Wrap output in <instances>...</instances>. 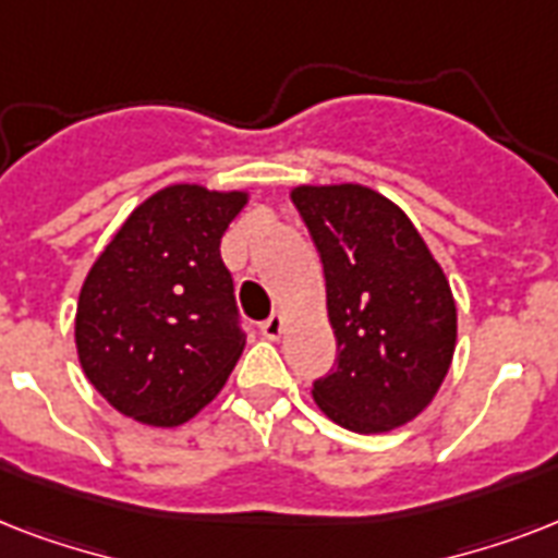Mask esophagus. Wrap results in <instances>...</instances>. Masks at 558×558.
<instances>
[{
	"instance_id": "obj_1",
	"label": "esophagus",
	"mask_w": 558,
	"mask_h": 558,
	"mask_svg": "<svg viewBox=\"0 0 558 558\" xmlns=\"http://www.w3.org/2000/svg\"><path fill=\"white\" fill-rule=\"evenodd\" d=\"M283 327H287V322H283V315H271V318H266V322L260 324V332L266 336V339H280L283 336Z\"/></svg>"
}]
</instances>
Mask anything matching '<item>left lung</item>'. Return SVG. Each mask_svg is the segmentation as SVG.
Segmentation results:
<instances>
[{"instance_id": "1", "label": "left lung", "mask_w": 558, "mask_h": 558, "mask_svg": "<svg viewBox=\"0 0 558 558\" xmlns=\"http://www.w3.org/2000/svg\"><path fill=\"white\" fill-rule=\"evenodd\" d=\"M292 202L322 254L339 359L313 397L332 423L381 434L423 414L451 367L458 306L428 245L365 185H298Z\"/></svg>"}]
</instances>
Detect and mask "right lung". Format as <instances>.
<instances>
[{
	"mask_svg": "<svg viewBox=\"0 0 558 558\" xmlns=\"http://www.w3.org/2000/svg\"><path fill=\"white\" fill-rule=\"evenodd\" d=\"M245 202V191L161 187L92 263L74 344L86 379L124 416L187 423L234 371L245 336L219 243Z\"/></svg>",
	"mask_w": 558,
	"mask_h": 558,
	"instance_id": "right-lung-1",
	"label": "right lung"
}]
</instances>
